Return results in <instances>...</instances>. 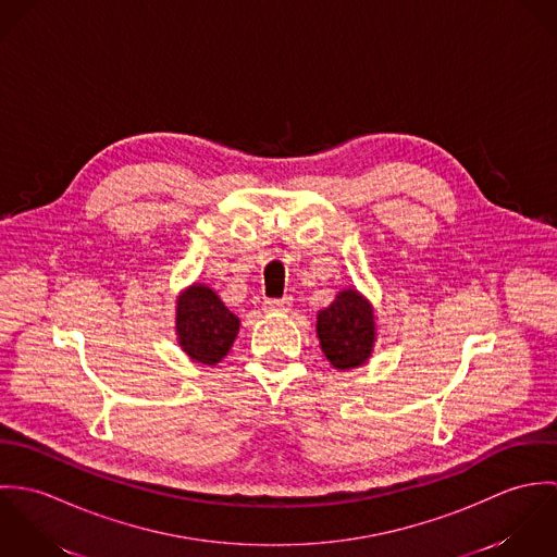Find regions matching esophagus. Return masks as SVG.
Here are the masks:
<instances>
[{
    "label": "esophagus",
    "mask_w": 557,
    "mask_h": 557,
    "mask_svg": "<svg viewBox=\"0 0 557 557\" xmlns=\"http://www.w3.org/2000/svg\"><path fill=\"white\" fill-rule=\"evenodd\" d=\"M292 305H294V298L285 296V298H278V300L276 298L274 300H265L263 309L270 311V313H287L292 309Z\"/></svg>",
    "instance_id": "34e87169"
}]
</instances>
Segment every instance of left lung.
Listing matches in <instances>:
<instances>
[{"label":"left lung","instance_id":"obj_1","mask_svg":"<svg viewBox=\"0 0 557 557\" xmlns=\"http://www.w3.org/2000/svg\"><path fill=\"white\" fill-rule=\"evenodd\" d=\"M319 345L327 362L338 371L362 367L377 338L371 302L356 289H343L330 307L318 313Z\"/></svg>","mask_w":557,"mask_h":557}]
</instances>
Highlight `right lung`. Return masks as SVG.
<instances>
[{
	"mask_svg": "<svg viewBox=\"0 0 557 557\" xmlns=\"http://www.w3.org/2000/svg\"><path fill=\"white\" fill-rule=\"evenodd\" d=\"M175 334L180 347L201 364L221 362L236 336L239 319L206 285L195 283L175 300Z\"/></svg>",
	"mask_w": 557,
	"mask_h": 557,
	"instance_id": "1",
	"label": "right lung"
}]
</instances>
